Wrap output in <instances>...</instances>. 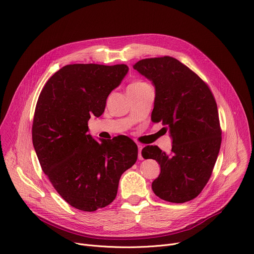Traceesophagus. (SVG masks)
Wrapping results in <instances>:
<instances>
[{"label":"esophagus","mask_w":254,"mask_h":254,"mask_svg":"<svg viewBox=\"0 0 254 254\" xmlns=\"http://www.w3.org/2000/svg\"><path fill=\"white\" fill-rule=\"evenodd\" d=\"M142 149H143V146L141 144H138V150H139V159H143L142 157Z\"/></svg>","instance_id":"34e87169"}]
</instances>
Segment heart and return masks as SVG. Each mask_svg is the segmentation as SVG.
<instances>
[{"mask_svg":"<svg viewBox=\"0 0 254 254\" xmlns=\"http://www.w3.org/2000/svg\"><path fill=\"white\" fill-rule=\"evenodd\" d=\"M146 84H148V83L145 82V81H143V80H141V79H138V80L132 81V82L129 84L127 89H138V88H142V87L146 86Z\"/></svg>","mask_w":254,"mask_h":254,"instance_id":"heart-1","label":"heart"}]
</instances>
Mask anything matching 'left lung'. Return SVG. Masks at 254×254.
Wrapping results in <instances>:
<instances>
[{"instance_id":"left-lung-1","label":"left lung","mask_w":254,"mask_h":254,"mask_svg":"<svg viewBox=\"0 0 254 254\" xmlns=\"http://www.w3.org/2000/svg\"><path fill=\"white\" fill-rule=\"evenodd\" d=\"M133 69L153 82L155 101L151 120L162 122L173 137L171 154L157 146L142 150L145 159H155L160 165L152 190L173 203L190 201L209 181L221 148L215 99L207 83L176 58L143 59Z\"/></svg>"}]
</instances>
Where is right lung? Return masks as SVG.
<instances>
[{
	"instance_id": "add662e5",
	"label": "right lung",
	"mask_w": 254,
	"mask_h": 254,
	"mask_svg": "<svg viewBox=\"0 0 254 254\" xmlns=\"http://www.w3.org/2000/svg\"><path fill=\"white\" fill-rule=\"evenodd\" d=\"M128 71L126 64H69L46 82L35 110L32 144L45 175L72 207L95 211L115 199L122 175L138 158L127 137L97 142L88 133L93 114Z\"/></svg>"
}]
</instances>
